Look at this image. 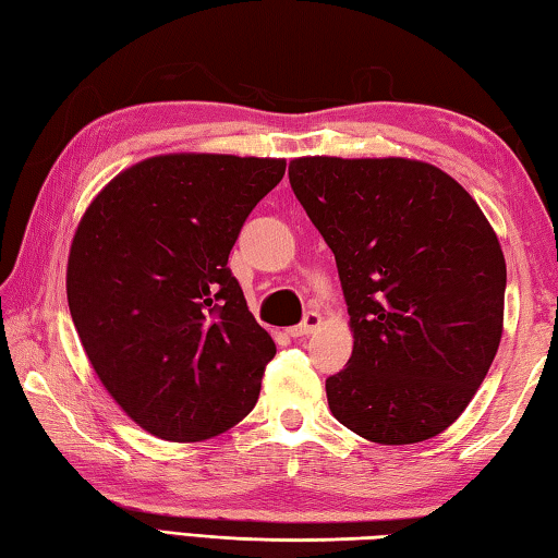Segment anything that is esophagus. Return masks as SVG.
<instances>
[{
  "label": "esophagus",
  "mask_w": 558,
  "mask_h": 558,
  "mask_svg": "<svg viewBox=\"0 0 558 558\" xmlns=\"http://www.w3.org/2000/svg\"><path fill=\"white\" fill-rule=\"evenodd\" d=\"M323 327V315H317V313H307L305 315V319H302L300 325H295V327H290L288 329V335L290 337H307V335H313V332H317V329Z\"/></svg>",
  "instance_id": "obj_1"
}]
</instances>
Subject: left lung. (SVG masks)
<instances>
[{
	"mask_svg": "<svg viewBox=\"0 0 558 558\" xmlns=\"http://www.w3.org/2000/svg\"><path fill=\"white\" fill-rule=\"evenodd\" d=\"M310 221L335 253L354 349L329 376L335 418L372 442L446 430L493 366L507 266L497 233L456 179L409 157H295Z\"/></svg>",
	"mask_w": 558,
	"mask_h": 558,
	"instance_id": "8db88e82",
	"label": "left lung"
}]
</instances>
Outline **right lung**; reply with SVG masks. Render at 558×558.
Here are the masks:
<instances>
[{"mask_svg": "<svg viewBox=\"0 0 558 558\" xmlns=\"http://www.w3.org/2000/svg\"><path fill=\"white\" fill-rule=\"evenodd\" d=\"M286 159L174 153L122 169L73 233L65 292L100 384L140 428L196 442L253 411L276 342L229 253Z\"/></svg>", "mask_w": 558, "mask_h": 558, "instance_id": "add662e5", "label": "right lung"}]
</instances>
